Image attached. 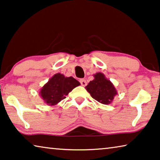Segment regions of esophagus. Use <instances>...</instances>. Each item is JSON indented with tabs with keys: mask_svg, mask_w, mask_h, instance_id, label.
Masks as SVG:
<instances>
[{
	"mask_svg": "<svg viewBox=\"0 0 160 160\" xmlns=\"http://www.w3.org/2000/svg\"><path fill=\"white\" fill-rule=\"evenodd\" d=\"M80 84L82 86H86L87 85V82H86V80L84 79H80Z\"/></svg>",
	"mask_w": 160,
	"mask_h": 160,
	"instance_id": "esophagus-1",
	"label": "esophagus"
}]
</instances>
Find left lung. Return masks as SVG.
I'll return each instance as SVG.
<instances>
[{
    "instance_id": "8db88e82",
    "label": "left lung",
    "mask_w": 160,
    "mask_h": 160,
    "mask_svg": "<svg viewBox=\"0 0 160 160\" xmlns=\"http://www.w3.org/2000/svg\"><path fill=\"white\" fill-rule=\"evenodd\" d=\"M93 76L94 80L88 83L85 87L86 90L98 102L104 105L112 103L118 94L115 86L102 72H97Z\"/></svg>"
}]
</instances>
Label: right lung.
I'll use <instances>...</instances> for the list:
<instances>
[{"mask_svg": "<svg viewBox=\"0 0 160 160\" xmlns=\"http://www.w3.org/2000/svg\"><path fill=\"white\" fill-rule=\"evenodd\" d=\"M80 83L72 77H65L56 73L45 84L40 91V95L49 106H54L65 98V96Z\"/></svg>", "mask_w": 160, "mask_h": 160, "instance_id": "right-lung-1", "label": "right lung"}]
</instances>
